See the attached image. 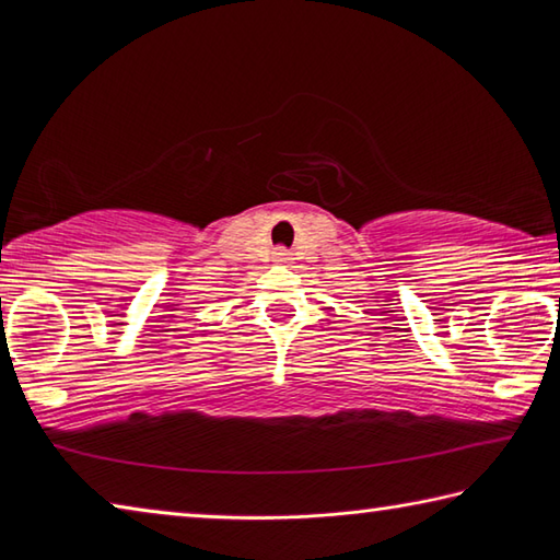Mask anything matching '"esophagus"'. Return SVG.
Listing matches in <instances>:
<instances>
[{
  "mask_svg": "<svg viewBox=\"0 0 560 560\" xmlns=\"http://www.w3.org/2000/svg\"><path fill=\"white\" fill-rule=\"evenodd\" d=\"M273 261H277V264H289L291 261V252L287 249V246H277V249H273Z\"/></svg>",
  "mask_w": 560,
  "mask_h": 560,
  "instance_id": "esophagus-1",
  "label": "esophagus"
}]
</instances>
